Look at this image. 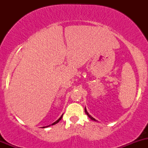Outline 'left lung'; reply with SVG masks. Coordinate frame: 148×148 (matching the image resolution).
Wrapping results in <instances>:
<instances>
[{"instance_id":"left-lung-1","label":"left lung","mask_w":148,"mask_h":148,"mask_svg":"<svg viewBox=\"0 0 148 148\" xmlns=\"http://www.w3.org/2000/svg\"><path fill=\"white\" fill-rule=\"evenodd\" d=\"M84 111H85V113H86V114H87V115H88V117H89V118H90V119H91V120H95V121H97L96 120H95V118H93V117H92V116H91V115H90V114H89V113H88V112H87V111H86V107H85V108H84Z\"/></svg>"}]
</instances>
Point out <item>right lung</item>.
<instances>
[{
  "instance_id": "obj_1",
  "label": "right lung",
  "mask_w": 148,
  "mask_h": 148,
  "mask_svg": "<svg viewBox=\"0 0 148 148\" xmlns=\"http://www.w3.org/2000/svg\"><path fill=\"white\" fill-rule=\"evenodd\" d=\"M62 116H63V114H62V116H61V117H59V120H56V122H53V124H51V125H55V124L58 123V122H59V121H60L61 120H62ZM49 126H51V125H49V126H46V127H49Z\"/></svg>"
}]
</instances>
